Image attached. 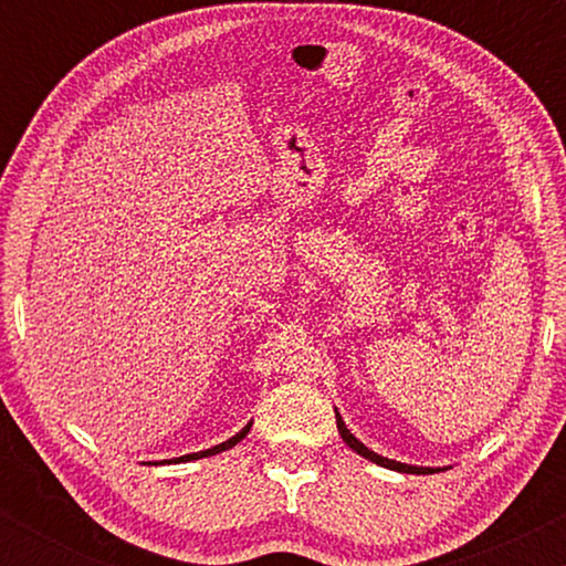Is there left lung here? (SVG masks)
Returning <instances> with one entry per match:
<instances>
[{"label": "left lung", "mask_w": 566, "mask_h": 566, "mask_svg": "<svg viewBox=\"0 0 566 566\" xmlns=\"http://www.w3.org/2000/svg\"><path fill=\"white\" fill-rule=\"evenodd\" d=\"M335 420H337V431H340L343 441H346L350 450H354L356 454H361V458L373 460V463L382 465V469H391V471H399V473H439L441 471V469H431V465H409V463H399V460L382 458V454L369 450V447L361 444V441L348 431V426L343 423V418H340V412H337V409H335Z\"/></svg>", "instance_id": "8db88e82"}]
</instances>
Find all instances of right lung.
<instances>
[{
    "label": "right lung",
    "instance_id": "1",
    "mask_svg": "<svg viewBox=\"0 0 566 566\" xmlns=\"http://www.w3.org/2000/svg\"><path fill=\"white\" fill-rule=\"evenodd\" d=\"M250 426L252 423H247L242 431L239 433H233L231 439H226L223 444H216V447H210V450H201V452H191V454H180V458H172V460H159V463H188V460H199V458H210V454H218V452H226V450H231L233 444H239V441H242L247 433H250ZM159 463H154V465H159Z\"/></svg>",
    "mask_w": 566,
    "mask_h": 566
}]
</instances>
